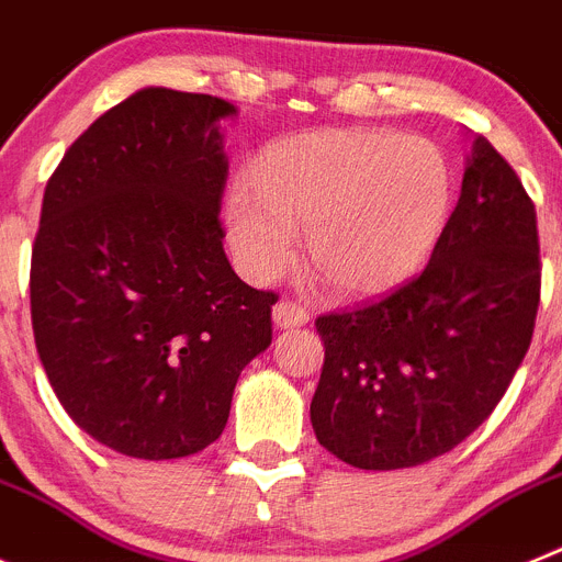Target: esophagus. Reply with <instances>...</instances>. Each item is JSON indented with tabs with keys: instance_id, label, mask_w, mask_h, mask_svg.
<instances>
[{
	"instance_id": "34e87169",
	"label": "esophagus",
	"mask_w": 562,
	"mask_h": 562,
	"mask_svg": "<svg viewBox=\"0 0 562 562\" xmlns=\"http://www.w3.org/2000/svg\"><path fill=\"white\" fill-rule=\"evenodd\" d=\"M271 316H274V325L280 327V330H288V327H302L311 322V313L291 300L277 302L274 311H271Z\"/></svg>"
}]
</instances>
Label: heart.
Returning <instances> with one entry per match:
<instances>
[{"label": "heart", "instance_id": "obj_1", "mask_svg": "<svg viewBox=\"0 0 562 562\" xmlns=\"http://www.w3.org/2000/svg\"><path fill=\"white\" fill-rule=\"evenodd\" d=\"M453 165L428 136L327 128L266 148L226 195L224 221L240 269L271 282L307 262L341 296L367 300L412 280L442 237L453 206Z\"/></svg>", "mask_w": 562, "mask_h": 562}]
</instances>
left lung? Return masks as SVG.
Masks as SVG:
<instances>
[{
  "label": "left lung",
  "mask_w": 562,
  "mask_h": 562,
  "mask_svg": "<svg viewBox=\"0 0 562 562\" xmlns=\"http://www.w3.org/2000/svg\"><path fill=\"white\" fill-rule=\"evenodd\" d=\"M538 302L535 204L479 136L426 271L372 305L316 318L325 341L311 401L318 445L361 470L453 451L507 392Z\"/></svg>",
  "instance_id": "1"
}]
</instances>
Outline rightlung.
Masks as SVG:
<instances>
[{
    "mask_svg": "<svg viewBox=\"0 0 562 562\" xmlns=\"http://www.w3.org/2000/svg\"><path fill=\"white\" fill-rule=\"evenodd\" d=\"M235 105L150 86L69 145L30 260L35 350L60 406L134 459L215 442L246 363L271 344L274 291L232 271L218 123Z\"/></svg>",
    "mask_w": 562,
    "mask_h": 562,
    "instance_id": "right-lung-1",
    "label": "right lung"
}]
</instances>
